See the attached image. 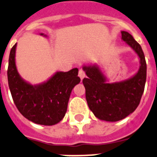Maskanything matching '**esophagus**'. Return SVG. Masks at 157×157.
Masks as SVG:
<instances>
[{"mask_svg": "<svg viewBox=\"0 0 157 157\" xmlns=\"http://www.w3.org/2000/svg\"><path fill=\"white\" fill-rule=\"evenodd\" d=\"M78 76H79V77L81 78V80H83V79H84V77H85V72H84V71H83L82 69H80V70H79Z\"/></svg>", "mask_w": 157, "mask_h": 157, "instance_id": "obj_1", "label": "esophagus"}]
</instances>
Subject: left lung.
<instances>
[{
	"label": "left lung",
	"instance_id": "1",
	"mask_svg": "<svg viewBox=\"0 0 157 157\" xmlns=\"http://www.w3.org/2000/svg\"><path fill=\"white\" fill-rule=\"evenodd\" d=\"M121 40L140 60L139 69L130 78L109 82L97 64L83 65L87 75L83 79L87 103L95 117L101 121L116 122L124 119L137 108L144 90L147 65L141 47L128 32L121 31Z\"/></svg>",
	"mask_w": 157,
	"mask_h": 157
}]
</instances>
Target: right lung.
Returning a JSON list of instances; mask_svg holds the SVG:
<instances>
[{
  "label": "right lung",
  "instance_id": "obj_1",
  "mask_svg": "<svg viewBox=\"0 0 157 157\" xmlns=\"http://www.w3.org/2000/svg\"><path fill=\"white\" fill-rule=\"evenodd\" d=\"M40 36H47L44 33ZM17 44L9 54L8 81L16 106L29 121L42 125H54L64 118L72 89L80 83L78 69L56 72L46 81L32 85L22 78L16 65Z\"/></svg>",
  "mask_w": 157,
  "mask_h": 157
}]
</instances>
